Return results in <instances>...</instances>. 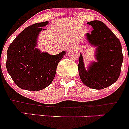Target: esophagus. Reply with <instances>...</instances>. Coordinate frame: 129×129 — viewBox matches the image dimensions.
<instances>
[{
	"label": "esophagus",
	"instance_id": "obj_1",
	"mask_svg": "<svg viewBox=\"0 0 129 129\" xmlns=\"http://www.w3.org/2000/svg\"><path fill=\"white\" fill-rule=\"evenodd\" d=\"M78 48H79V44H76V45H75L73 47L72 49H78Z\"/></svg>",
	"mask_w": 129,
	"mask_h": 129
}]
</instances>
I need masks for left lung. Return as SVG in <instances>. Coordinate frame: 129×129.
Masks as SVG:
<instances>
[{"label": "left lung", "instance_id": "left-lung-1", "mask_svg": "<svg viewBox=\"0 0 129 129\" xmlns=\"http://www.w3.org/2000/svg\"><path fill=\"white\" fill-rule=\"evenodd\" d=\"M93 29L87 34V39L90 44L97 46L96 58L88 71L84 67L83 57L80 54L79 62V75L86 86L94 89H103L117 80L120 74L123 54L120 40L99 20L89 22Z\"/></svg>", "mask_w": 129, "mask_h": 129}]
</instances>
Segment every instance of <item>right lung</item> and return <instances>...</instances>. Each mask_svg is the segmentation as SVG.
Masks as SVG:
<instances>
[{"instance_id":"1","label":"right lung","mask_w":129,"mask_h":129,"mask_svg":"<svg viewBox=\"0 0 129 129\" xmlns=\"http://www.w3.org/2000/svg\"><path fill=\"white\" fill-rule=\"evenodd\" d=\"M48 22L36 23L25 28L10 44L6 67L18 87L38 91L49 86L54 79L58 62L66 54L50 55L36 49L39 33Z\"/></svg>"}]
</instances>
